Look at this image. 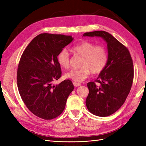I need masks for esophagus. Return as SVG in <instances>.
I'll return each mask as SVG.
<instances>
[{
	"label": "esophagus",
	"instance_id": "obj_1",
	"mask_svg": "<svg viewBox=\"0 0 146 146\" xmlns=\"http://www.w3.org/2000/svg\"><path fill=\"white\" fill-rule=\"evenodd\" d=\"M73 85L75 86V87H77V86H79L81 85V83H77V82H73Z\"/></svg>",
	"mask_w": 146,
	"mask_h": 146
}]
</instances>
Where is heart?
Masks as SVG:
<instances>
[{
	"label": "heart",
	"instance_id": "heart-1",
	"mask_svg": "<svg viewBox=\"0 0 146 146\" xmlns=\"http://www.w3.org/2000/svg\"><path fill=\"white\" fill-rule=\"evenodd\" d=\"M71 50L76 54L83 57L80 69H72L64 74L66 78L76 82H82L90 75V72L97 74L104 70L108 61L106 49L102 46H96L92 42L84 41L73 46ZM60 66L67 69L70 66V56L66 49H63L57 56Z\"/></svg>",
	"mask_w": 146,
	"mask_h": 146
}]
</instances>
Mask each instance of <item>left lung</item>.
Here are the masks:
<instances>
[{"label": "left lung", "mask_w": 146, "mask_h": 146, "mask_svg": "<svg viewBox=\"0 0 146 146\" xmlns=\"http://www.w3.org/2000/svg\"><path fill=\"white\" fill-rule=\"evenodd\" d=\"M83 36L100 37L107 44L108 61L95 82H89L86 105L90 112L107 117L115 112L124 103L134 79V65L125 46L107 32L96 31ZM96 82H99L97 86Z\"/></svg>", "instance_id": "left-lung-1"}]
</instances>
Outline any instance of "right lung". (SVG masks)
I'll list each match as a JSON object with an SVG mask.
<instances>
[{"mask_svg":"<svg viewBox=\"0 0 146 146\" xmlns=\"http://www.w3.org/2000/svg\"><path fill=\"white\" fill-rule=\"evenodd\" d=\"M73 40L71 36L41 34L31 41L22 54L17 75L19 92L27 108L42 119L60 115L74 89L70 80L52 85L61 76L57 56Z\"/></svg>","mask_w":146,"mask_h":146,"instance_id":"1","label":"right lung"}]
</instances>
